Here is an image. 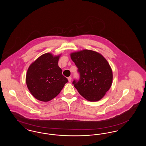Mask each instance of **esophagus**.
<instances>
[{
  "mask_svg": "<svg viewBox=\"0 0 146 146\" xmlns=\"http://www.w3.org/2000/svg\"><path fill=\"white\" fill-rule=\"evenodd\" d=\"M68 82H70L72 81V77H71V76H69V77L68 78Z\"/></svg>",
  "mask_w": 146,
  "mask_h": 146,
  "instance_id": "obj_1",
  "label": "esophagus"
}]
</instances>
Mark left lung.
<instances>
[{
	"instance_id": "left-lung-1",
	"label": "left lung",
	"mask_w": 146,
	"mask_h": 146,
	"mask_svg": "<svg viewBox=\"0 0 146 146\" xmlns=\"http://www.w3.org/2000/svg\"><path fill=\"white\" fill-rule=\"evenodd\" d=\"M79 74L72 84L78 92L90 101H97L110 89L113 73L104 56L97 52L84 50L70 54Z\"/></svg>"
}]
</instances>
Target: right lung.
Instances as JSON below:
<instances>
[{
  "label": "right lung",
  "instance_id": "right-lung-1",
  "mask_svg": "<svg viewBox=\"0 0 146 146\" xmlns=\"http://www.w3.org/2000/svg\"><path fill=\"white\" fill-rule=\"evenodd\" d=\"M59 56H40L28 68L26 78L28 90L37 100L48 102L57 96L68 79L58 66Z\"/></svg>",
  "mask_w": 146,
  "mask_h": 146
}]
</instances>
